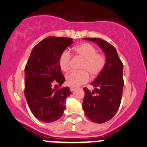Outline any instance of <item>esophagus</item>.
I'll list each match as a JSON object with an SVG mask.
<instances>
[{"label":"esophagus","mask_w":147,"mask_h":147,"mask_svg":"<svg viewBox=\"0 0 147 147\" xmlns=\"http://www.w3.org/2000/svg\"><path fill=\"white\" fill-rule=\"evenodd\" d=\"M76 90V88H74V87H71L70 88V90L71 91V92H74V91H75Z\"/></svg>","instance_id":"34e87169"}]
</instances>
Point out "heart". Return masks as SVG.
<instances>
[{"instance_id":"heart-1","label":"heart","mask_w":147,"mask_h":147,"mask_svg":"<svg viewBox=\"0 0 147 147\" xmlns=\"http://www.w3.org/2000/svg\"><path fill=\"white\" fill-rule=\"evenodd\" d=\"M74 52L78 57L83 59L80 64V71H72L66 76V83L69 86L78 87L87 83L89 75L94 78L97 76L105 68L106 58L103 55L97 53V49L90 43L83 42L76 45ZM71 56L67 50L61 53L59 58L61 70L67 72L70 69Z\"/></svg>"}]
</instances>
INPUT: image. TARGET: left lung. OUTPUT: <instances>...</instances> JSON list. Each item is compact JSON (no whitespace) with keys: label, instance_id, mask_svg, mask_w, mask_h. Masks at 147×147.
Masks as SVG:
<instances>
[{"label":"left lung","instance_id":"left-lung-1","mask_svg":"<svg viewBox=\"0 0 147 147\" xmlns=\"http://www.w3.org/2000/svg\"><path fill=\"white\" fill-rule=\"evenodd\" d=\"M85 40L97 42L106 55V64L102 71L91 83L95 87L91 92L84 88L83 109L86 116L97 123L111 119L119 109L122 98L124 81L123 64L116 48L109 42L97 38H85Z\"/></svg>","mask_w":147,"mask_h":147}]
</instances>
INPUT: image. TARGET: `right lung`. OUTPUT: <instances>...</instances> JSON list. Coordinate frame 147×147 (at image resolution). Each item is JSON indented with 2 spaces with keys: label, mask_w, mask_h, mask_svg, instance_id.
I'll return each mask as SVG.
<instances>
[{
  "label": "right lung",
  "mask_w": 147,
  "mask_h": 147,
  "mask_svg": "<svg viewBox=\"0 0 147 147\" xmlns=\"http://www.w3.org/2000/svg\"><path fill=\"white\" fill-rule=\"evenodd\" d=\"M72 43L69 38H46L33 48L25 66V97L34 116L42 122L59 119L66 108L65 99L71 93L69 87L55 89L53 85L58 83L56 88L65 81L59 58Z\"/></svg>",
  "instance_id": "add662e5"
}]
</instances>
